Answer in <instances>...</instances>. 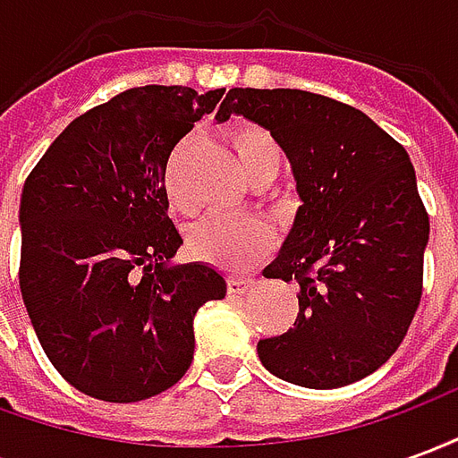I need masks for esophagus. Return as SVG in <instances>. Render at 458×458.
Returning a JSON list of instances; mask_svg holds the SVG:
<instances>
[{
	"label": "esophagus",
	"instance_id": "esophagus-1",
	"mask_svg": "<svg viewBox=\"0 0 458 458\" xmlns=\"http://www.w3.org/2000/svg\"><path fill=\"white\" fill-rule=\"evenodd\" d=\"M255 287L252 277H230L228 279V294H248Z\"/></svg>",
	"mask_w": 458,
	"mask_h": 458
}]
</instances>
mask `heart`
<instances>
[{"label":"heart","mask_w":458,"mask_h":458,"mask_svg":"<svg viewBox=\"0 0 458 458\" xmlns=\"http://www.w3.org/2000/svg\"><path fill=\"white\" fill-rule=\"evenodd\" d=\"M230 141L245 179L279 171V151L275 140L258 124H238ZM166 193L171 206L186 213L189 206L176 189L174 174H166ZM272 248V230L259 218H206L186 233V250L193 259L225 272H245L258 265Z\"/></svg>","instance_id":"heart-1"}]
</instances>
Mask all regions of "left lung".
I'll return each instance as SVG.
<instances>
[{"instance_id":"left-lung-1","label":"left lung","mask_w":458,"mask_h":458,"mask_svg":"<svg viewBox=\"0 0 458 458\" xmlns=\"http://www.w3.org/2000/svg\"><path fill=\"white\" fill-rule=\"evenodd\" d=\"M240 114L287 154L301 206L267 279L297 284L294 328L258 344L269 373L331 390L375 373L403 344L422 297L429 218L403 144L351 105L307 90L233 88Z\"/></svg>"}]
</instances>
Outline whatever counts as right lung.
Listing matches in <instances>:
<instances>
[{"label": "right lung", "instance_id": "1", "mask_svg": "<svg viewBox=\"0 0 458 458\" xmlns=\"http://www.w3.org/2000/svg\"><path fill=\"white\" fill-rule=\"evenodd\" d=\"M223 88L144 85L65 127L21 191L19 287L38 344L75 390L140 403L193 360V317L225 297L206 262L174 265L166 161Z\"/></svg>", "mask_w": 458, "mask_h": 458}]
</instances>
